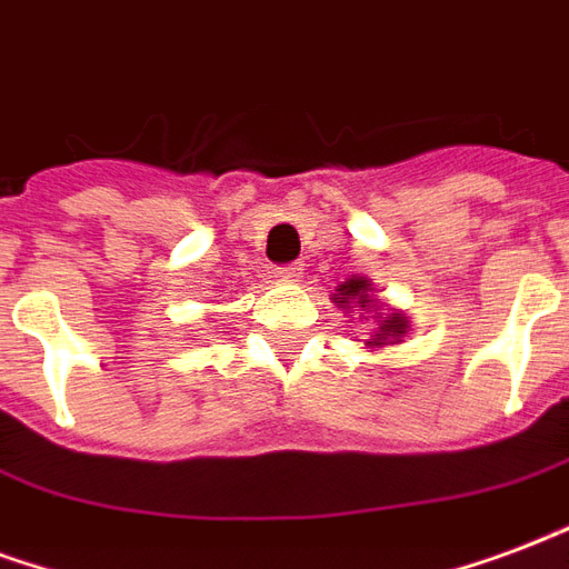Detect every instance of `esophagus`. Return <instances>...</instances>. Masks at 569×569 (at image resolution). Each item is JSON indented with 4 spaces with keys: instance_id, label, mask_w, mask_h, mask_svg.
<instances>
[{
    "instance_id": "34e87169",
    "label": "esophagus",
    "mask_w": 569,
    "mask_h": 569,
    "mask_svg": "<svg viewBox=\"0 0 569 569\" xmlns=\"http://www.w3.org/2000/svg\"><path fill=\"white\" fill-rule=\"evenodd\" d=\"M302 263L300 260H293V263H284V267H279V276L284 281H300L302 279Z\"/></svg>"
}]
</instances>
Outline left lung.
I'll use <instances>...</instances> for the list:
<instances>
[{
  "mask_svg": "<svg viewBox=\"0 0 569 569\" xmlns=\"http://www.w3.org/2000/svg\"><path fill=\"white\" fill-rule=\"evenodd\" d=\"M369 293H371L369 279L353 276V279H348L345 284H339V290L332 293V300L339 302L341 309H353V302H357L360 309H366V306H371ZM405 332H408V320L401 318L399 311H396V315H387V320H381V327H378V332H375V339L366 341V345H371V348L396 345V341H401Z\"/></svg>",
  "mask_w": 569,
  "mask_h": 569,
  "instance_id": "left-lung-1",
  "label": "left lung"
}]
</instances>
